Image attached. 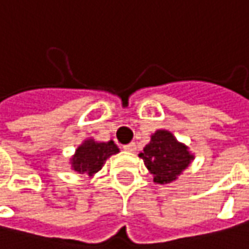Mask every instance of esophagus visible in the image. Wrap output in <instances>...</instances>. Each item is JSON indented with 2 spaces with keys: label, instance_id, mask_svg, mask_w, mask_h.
Wrapping results in <instances>:
<instances>
[{
  "label": "esophagus",
  "instance_id": "34e87169",
  "mask_svg": "<svg viewBox=\"0 0 249 249\" xmlns=\"http://www.w3.org/2000/svg\"><path fill=\"white\" fill-rule=\"evenodd\" d=\"M124 149L126 152H135V151H137V145H135L134 142H131V143H128V145H124Z\"/></svg>",
  "mask_w": 249,
  "mask_h": 249
}]
</instances>
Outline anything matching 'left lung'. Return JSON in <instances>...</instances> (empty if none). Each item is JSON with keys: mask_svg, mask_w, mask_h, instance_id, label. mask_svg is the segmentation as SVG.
<instances>
[{"mask_svg": "<svg viewBox=\"0 0 249 249\" xmlns=\"http://www.w3.org/2000/svg\"><path fill=\"white\" fill-rule=\"evenodd\" d=\"M145 166L154 175V182L166 184L178 179V176L190 165L195 155L189 148L179 142L166 129H158L151 137V142L139 154Z\"/></svg>", "mask_w": 249, "mask_h": 249, "instance_id": "obj_1", "label": "left lung"}]
</instances>
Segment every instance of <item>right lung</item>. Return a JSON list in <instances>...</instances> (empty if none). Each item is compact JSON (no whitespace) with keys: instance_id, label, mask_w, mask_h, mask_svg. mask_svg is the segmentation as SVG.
<instances>
[{"instance_id":"add662e5","label":"right lung","mask_w":249,"mask_h":249,"mask_svg":"<svg viewBox=\"0 0 249 249\" xmlns=\"http://www.w3.org/2000/svg\"><path fill=\"white\" fill-rule=\"evenodd\" d=\"M120 152L114 141L97 142L94 139H86L76 149V154L71 156V169L80 175L93 176L104 166L106 160L111 155Z\"/></svg>"}]
</instances>
